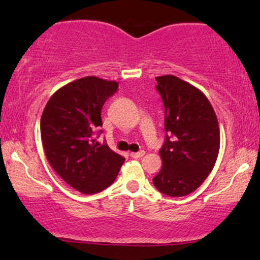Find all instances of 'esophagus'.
<instances>
[{"label":"esophagus","mask_w":260,"mask_h":260,"mask_svg":"<svg viewBox=\"0 0 260 260\" xmlns=\"http://www.w3.org/2000/svg\"><path fill=\"white\" fill-rule=\"evenodd\" d=\"M144 151H138V153H131V157H133V159H139V157L144 156Z\"/></svg>","instance_id":"obj_1"}]
</instances>
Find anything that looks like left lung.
Instances as JSON below:
<instances>
[{
    "label": "left lung",
    "mask_w": 260,
    "mask_h": 260,
    "mask_svg": "<svg viewBox=\"0 0 260 260\" xmlns=\"http://www.w3.org/2000/svg\"><path fill=\"white\" fill-rule=\"evenodd\" d=\"M165 106L162 168L153 178L164 194L183 197L194 192L215 165L220 149L219 122L213 106L198 88L178 77H156Z\"/></svg>",
    "instance_id": "1"
}]
</instances>
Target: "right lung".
Returning a JSON list of instances; mask_svg holds the SVG:
<instances>
[{
	"instance_id": "right-lung-1",
	"label": "right lung",
	"mask_w": 260,
	"mask_h": 260,
	"mask_svg": "<svg viewBox=\"0 0 260 260\" xmlns=\"http://www.w3.org/2000/svg\"><path fill=\"white\" fill-rule=\"evenodd\" d=\"M118 83L89 76L68 83L50 98L40 121L46 159L74 189L94 194L117 177L124 157L95 138L101 109ZM101 132V131H100Z\"/></svg>"
}]
</instances>
